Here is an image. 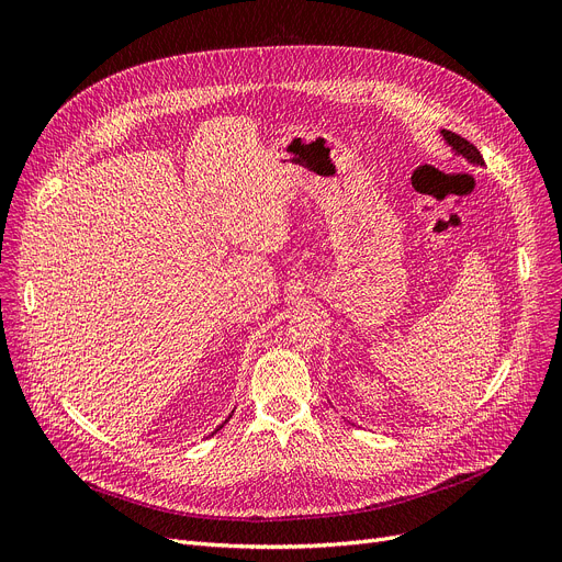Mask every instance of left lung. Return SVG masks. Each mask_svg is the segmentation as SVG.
I'll use <instances>...</instances> for the list:
<instances>
[{
    "mask_svg": "<svg viewBox=\"0 0 562 562\" xmlns=\"http://www.w3.org/2000/svg\"><path fill=\"white\" fill-rule=\"evenodd\" d=\"M441 136H445V140L451 145V150H453L456 155H462L467 161L476 164V166H483V164H485L483 157H481V153L476 150V145H471L467 138H462V136H458V134H453V132H449V130H441Z\"/></svg>",
    "mask_w": 562,
    "mask_h": 562,
    "instance_id": "left-lung-1",
    "label": "left lung"
}]
</instances>
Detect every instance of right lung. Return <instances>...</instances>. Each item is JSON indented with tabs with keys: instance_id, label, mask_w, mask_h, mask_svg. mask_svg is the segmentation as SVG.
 I'll return each instance as SVG.
<instances>
[{
	"instance_id": "right-lung-1",
	"label": "right lung",
	"mask_w": 562,
	"mask_h": 562,
	"mask_svg": "<svg viewBox=\"0 0 562 562\" xmlns=\"http://www.w3.org/2000/svg\"><path fill=\"white\" fill-rule=\"evenodd\" d=\"M229 417H232V415H229ZM229 417H227V419H229ZM227 419H225V422H227ZM218 428H223V426H218ZM218 428H216V430H218Z\"/></svg>"
}]
</instances>
